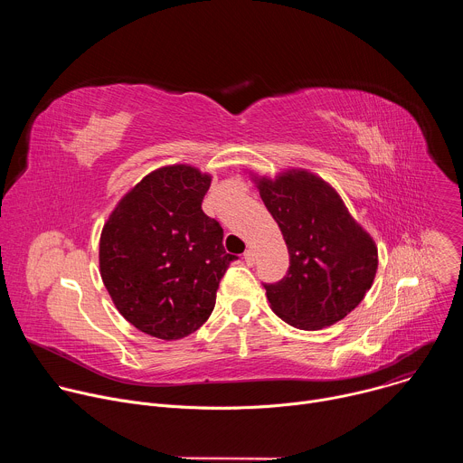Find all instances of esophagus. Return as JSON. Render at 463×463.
<instances>
[{
	"label": "esophagus",
	"mask_w": 463,
	"mask_h": 463,
	"mask_svg": "<svg viewBox=\"0 0 463 463\" xmlns=\"http://www.w3.org/2000/svg\"><path fill=\"white\" fill-rule=\"evenodd\" d=\"M243 258H245V261H247V266H254V252H252V249H247L245 254H243Z\"/></svg>",
	"instance_id": "34e87169"
}]
</instances>
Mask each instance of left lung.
Masks as SVG:
<instances>
[{"label":"left lung","instance_id":"obj_1","mask_svg":"<svg viewBox=\"0 0 463 463\" xmlns=\"http://www.w3.org/2000/svg\"><path fill=\"white\" fill-rule=\"evenodd\" d=\"M261 202L279 223L289 271L266 284L271 309L288 324L315 332L354 311L377 273V245L348 213L339 192L304 168L252 174Z\"/></svg>","mask_w":463,"mask_h":463}]
</instances>
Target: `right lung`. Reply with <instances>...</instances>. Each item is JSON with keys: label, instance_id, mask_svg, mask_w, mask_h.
<instances>
[{"label": "right lung", "instance_id": "obj_1", "mask_svg": "<svg viewBox=\"0 0 463 463\" xmlns=\"http://www.w3.org/2000/svg\"><path fill=\"white\" fill-rule=\"evenodd\" d=\"M213 175L168 165L129 188L102 227L99 266L118 313L143 334L177 341L211 317L236 256L202 211Z\"/></svg>", "mask_w": 463, "mask_h": 463}]
</instances>
